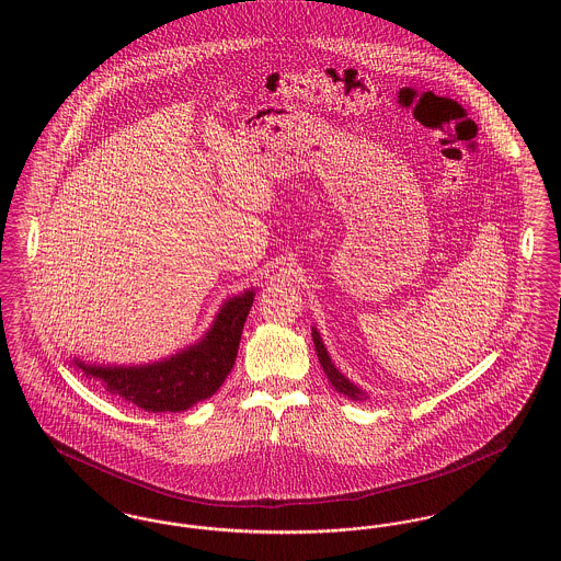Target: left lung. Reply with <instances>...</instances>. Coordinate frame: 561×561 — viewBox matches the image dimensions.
Wrapping results in <instances>:
<instances>
[{
  "label": "left lung",
  "mask_w": 561,
  "mask_h": 561,
  "mask_svg": "<svg viewBox=\"0 0 561 561\" xmlns=\"http://www.w3.org/2000/svg\"><path fill=\"white\" fill-rule=\"evenodd\" d=\"M311 336H313V345H316V351H318V359H320L321 368H323V373L328 376V380L332 382V387H334L339 393L347 396L348 400H368L366 391H364V389H359L355 382H351L347 376L334 366V362H332V357H330L328 348H325L323 341H321L318 328H311Z\"/></svg>",
  "instance_id": "obj_1"
}]
</instances>
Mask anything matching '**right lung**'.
Returning <instances> with one entry per match:
<instances>
[{"mask_svg":"<svg viewBox=\"0 0 561 561\" xmlns=\"http://www.w3.org/2000/svg\"><path fill=\"white\" fill-rule=\"evenodd\" d=\"M254 294L248 288L229 296L202 339L168 357L147 364H94L69 357V366L145 412H185L213 398L231 373Z\"/></svg>","mask_w":561,"mask_h":561,"instance_id":"1","label":"right lung"}]
</instances>
